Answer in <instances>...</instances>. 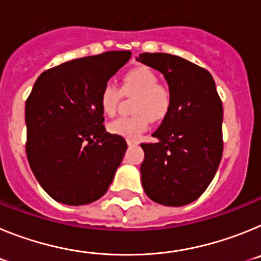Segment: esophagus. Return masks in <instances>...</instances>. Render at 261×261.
<instances>
[{
	"label": "esophagus",
	"instance_id": "34e87169",
	"mask_svg": "<svg viewBox=\"0 0 261 261\" xmlns=\"http://www.w3.org/2000/svg\"><path fill=\"white\" fill-rule=\"evenodd\" d=\"M126 144H128L129 146H133V145H137L138 141L137 140H126Z\"/></svg>",
	"mask_w": 261,
	"mask_h": 261
}]
</instances>
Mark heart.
<instances>
[{
	"mask_svg": "<svg viewBox=\"0 0 261 261\" xmlns=\"http://www.w3.org/2000/svg\"><path fill=\"white\" fill-rule=\"evenodd\" d=\"M125 95H137L135 103L136 116L119 117L108 124L112 135L121 136L128 140H137L146 132L150 119L159 121L171 108V91L168 87L159 85V77L149 66H136L129 69L121 81V87L112 82L103 86L99 103L106 115H114L120 99Z\"/></svg>",
	"mask_w": 261,
	"mask_h": 261,
	"instance_id": "b5f03b06",
	"label": "heart"
}]
</instances>
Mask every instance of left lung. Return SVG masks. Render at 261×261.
Instances as JSON below:
<instances>
[{"instance_id":"left-lung-1","label":"left lung","mask_w":261,"mask_h":261,"mask_svg":"<svg viewBox=\"0 0 261 261\" xmlns=\"http://www.w3.org/2000/svg\"><path fill=\"white\" fill-rule=\"evenodd\" d=\"M161 71L171 91V108L153 137L141 144V181L149 199L166 206L195 201L213 180L223 151L222 102L206 69L168 53H141Z\"/></svg>"}]
</instances>
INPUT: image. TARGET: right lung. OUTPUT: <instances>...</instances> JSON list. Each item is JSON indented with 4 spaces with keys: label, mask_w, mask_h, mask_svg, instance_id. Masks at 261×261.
<instances>
[{
    "label": "right lung",
    "mask_w": 261,
    "mask_h": 261,
    "mask_svg": "<svg viewBox=\"0 0 261 261\" xmlns=\"http://www.w3.org/2000/svg\"><path fill=\"white\" fill-rule=\"evenodd\" d=\"M110 50L43 71L26 100V154L43 190L56 201L85 205L100 199L126 150L106 132L103 86L130 59Z\"/></svg>",
    "instance_id": "1"
}]
</instances>
